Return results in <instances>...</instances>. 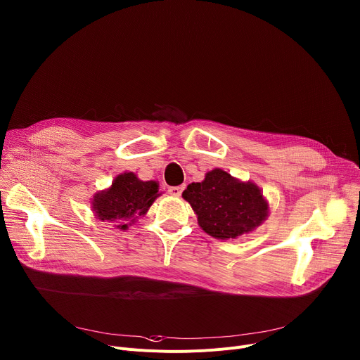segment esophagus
Listing matches in <instances>:
<instances>
[{"instance_id":"esophagus-1","label":"esophagus","mask_w":360,"mask_h":360,"mask_svg":"<svg viewBox=\"0 0 360 360\" xmlns=\"http://www.w3.org/2000/svg\"><path fill=\"white\" fill-rule=\"evenodd\" d=\"M182 191H184V186H182V185H181V186H171V188L168 189V192L172 195V197H181Z\"/></svg>"}]
</instances>
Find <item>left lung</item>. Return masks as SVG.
<instances>
[{
	"label": "left lung",
	"instance_id": "8db88e82",
	"mask_svg": "<svg viewBox=\"0 0 360 360\" xmlns=\"http://www.w3.org/2000/svg\"><path fill=\"white\" fill-rule=\"evenodd\" d=\"M198 224L211 237L237 238L252 231L269 214V205L259 188L241 182L222 169H214L202 182H192L182 192Z\"/></svg>",
	"mask_w": 360,
	"mask_h": 360
}]
</instances>
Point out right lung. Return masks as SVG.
<instances>
[{
    "label": "right lung",
    "mask_w": 360,
    "mask_h": 360,
    "mask_svg": "<svg viewBox=\"0 0 360 360\" xmlns=\"http://www.w3.org/2000/svg\"><path fill=\"white\" fill-rule=\"evenodd\" d=\"M158 195L156 182H143L135 174L127 172L119 175L108 191L96 193L91 204L97 218L117 222V228L126 230L124 221L145 215Z\"/></svg>",
    "instance_id": "right-lung-1"
}]
</instances>
